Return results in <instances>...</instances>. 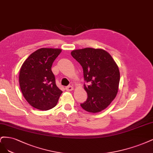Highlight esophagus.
<instances>
[{
  "instance_id": "34e87169",
  "label": "esophagus",
  "mask_w": 153,
  "mask_h": 153,
  "mask_svg": "<svg viewBox=\"0 0 153 153\" xmlns=\"http://www.w3.org/2000/svg\"><path fill=\"white\" fill-rule=\"evenodd\" d=\"M65 90H66L67 91H72V90H74V87L72 86H68L65 87Z\"/></svg>"
}]
</instances>
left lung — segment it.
Listing matches in <instances>:
<instances>
[{
	"label": "left lung",
	"instance_id": "1",
	"mask_svg": "<svg viewBox=\"0 0 153 153\" xmlns=\"http://www.w3.org/2000/svg\"><path fill=\"white\" fill-rule=\"evenodd\" d=\"M71 55L81 64L85 81L90 83L84 85L88 98L81 106L92 113L105 109L116 97L119 87L120 73L114 59L105 50L91 48L73 50Z\"/></svg>",
	"mask_w": 153,
	"mask_h": 153
}]
</instances>
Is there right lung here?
Wrapping results in <instances>:
<instances>
[{
	"label": "right lung",
	"instance_id": "add662e5",
	"mask_svg": "<svg viewBox=\"0 0 153 153\" xmlns=\"http://www.w3.org/2000/svg\"><path fill=\"white\" fill-rule=\"evenodd\" d=\"M61 51V49H39L21 67L19 75L21 91L29 104L36 109L47 111L57 104L62 91L56 85L51 67Z\"/></svg>",
	"mask_w": 153,
	"mask_h": 153
}]
</instances>
